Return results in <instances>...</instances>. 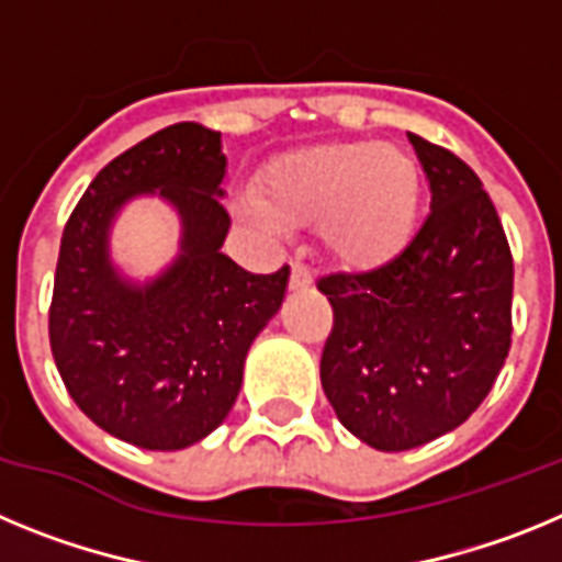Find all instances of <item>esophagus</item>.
I'll return each instance as SVG.
<instances>
[{"mask_svg": "<svg viewBox=\"0 0 562 562\" xmlns=\"http://www.w3.org/2000/svg\"><path fill=\"white\" fill-rule=\"evenodd\" d=\"M312 284V270L301 261H292V276H290V286L292 290H306Z\"/></svg>", "mask_w": 562, "mask_h": 562, "instance_id": "1", "label": "esophagus"}]
</instances>
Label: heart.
Returning a JSON list of instances; mask_svg holds the SVG:
<instances>
[{
	"instance_id": "1",
	"label": "heart",
	"mask_w": 562,
	"mask_h": 562,
	"mask_svg": "<svg viewBox=\"0 0 562 562\" xmlns=\"http://www.w3.org/2000/svg\"><path fill=\"white\" fill-rule=\"evenodd\" d=\"M419 200L416 162L400 148L369 140L286 151L258 182V216L265 225L317 220L321 247L355 270L385 265L408 247Z\"/></svg>"
}]
</instances>
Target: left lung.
<instances>
[{
    "label": "left lung",
    "instance_id": "obj_1",
    "mask_svg": "<svg viewBox=\"0 0 562 562\" xmlns=\"http://www.w3.org/2000/svg\"><path fill=\"white\" fill-rule=\"evenodd\" d=\"M430 213L396 258L317 281L335 326L321 382L342 428L400 453L470 419L513 342V252L467 162L408 134Z\"/></svg>",
    "mask_w": 562,
    "mask_h": 562
}]
</instances>
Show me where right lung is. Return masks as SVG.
<instances>
[{"label":"right lung","instance_id":"1","mask_svg":"<svg viewBox=\"0 0 562 562\" xmlns=\"http://www.w3.org/2000/svg\"><path fill=\"white\" fill-rule=\"evenodd\" d=\"M222 134L173 123L89 182L58 250L49 346L78 408L146 450L191 448L236 402L245 357L284 301L290 267L252 276L222 252ZM157 195L181 216V252L143 285L108 252L116 213Z\"/></svg>","mask_w":562,"mask_h":562}]
</instances>
